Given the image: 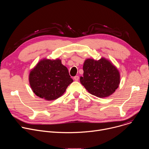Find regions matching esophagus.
<instances>
[{
  "label": "esophagus",
  "mask_w": 149,
  "mask_h": 149,
  "mask_svg": "<svg viewBox=\"0 0 149 149\" xmlns=\"http://www.w3.org/2000/svg\"><path fill=\"white\" fill-rule=\"evenodd\" d=\"M74 80L75 81H78V79H79V77L78 76H75L74 77Z\"/></svg>",
  "instance_id": "34e87169"
}]
</instances>
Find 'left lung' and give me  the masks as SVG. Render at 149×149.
<instances>
[{"instance_id":"obj_1","label":"left lung","mask_w":149,"mask_h":149,"mask_svg":"<svg viewBox=\"0 0 149 149\" xmlns=\"http://www.w3.org/2000/svg\"><path fill=\"white\" fill-rule=\"evenodd\" d=\"M83 71L80 82L92 95L100 98L107 97L118 87L119 72L107 59H87L84 62Z\"/></svg>"}]
</instances>
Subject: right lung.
<instances>
[{
	"label": "right lung",
	"mask_w": 149,
	"mask_h": 149,
	"mask_svg": "<svg viewBox=\"0 0 149 149\" xmlns=\"http://www.w3.org/2000/svg\"><path fill=\"white\" fill-rule=\"evenodd\" d=\"M72 82L67 68L58 59L41 60L29 74V83L33 93L48 101L61 97Z\"/></svg>",
	"instance_id": "obj_1"
}]
</instances>
